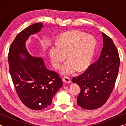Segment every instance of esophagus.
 I'll use <instances>...</instances> for the list:
<instances>
[{
    "label": "esophagus",
    "mask_w": 126,
    "mask_h": 126,
    "mask_svg": "<svg viewBox=\"0 0 126 126\" xmlns=\"http://www.w3.org/2000/svg\"><path fill=\"white\" fill-rule=\"evenodd\" d=\"M62 80L64 83H70L71 82V80L70 79L67 77H63Z\"/></svg>",
    "instance_id": "obj_1"
}]
</instances>
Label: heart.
<instances>
[{
  "label": "heart",
  "instance_id": "obj_1",
  "mask_svg": "<svg viewBox=\"0 0 126 126\" xmlns=\"http://www.w3.org/2000/svg\"><path fill=\"white\" fill-rule=\"evenodd\" d=\"M95 40L92 36L78 31H70L58 36L57 42L50 44L49 55L53 67L58 69L65 58L68 60L61 69L62 73L73 74L77 69L83 71L87 69L93 58Z\"/></svg>",
  "mask_w": 126,
  "mask_h": 126
}]
</instances>
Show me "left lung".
<instances>
[{"label":"left lung","instance_id":"1","mask_svg":"<svg viewBox=\"0 0 126 126\" xmlns=\"http://www.w3.org/2000/svg\"><path fill=\"white\" fill-rule=\"evenodd\" d=\"M103 47L98 59L83 73L72 79L80 87L77 104L86 110L101 107L113 90L118 76L120 59L112 39L102 33Z\"/></svg>","mask_w":126,"mask_h":126}]
</instances>
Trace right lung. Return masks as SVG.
Listing matches in <instances>:
<instances>
[{
    "instance_id": "1",
    "label": "right lung",
    "mask_w": 126,
    "mask_h": 126,
    "mask_svg": "<svg viewBox=\"0 0 126 126\" xmlns=\"http://www.w3.org/2000/svg\"><path fill=\"white\" fill-rule=\"evenodd\" d=\"M43 27V23H38L23 30L12 42L8 53L9 72L16 92L22 103L33 110L50 105L63 86L58 73L48 70L43 59L32 56L25 47L29 36L39 32Z\"/></svg>"
}]
</instances>
